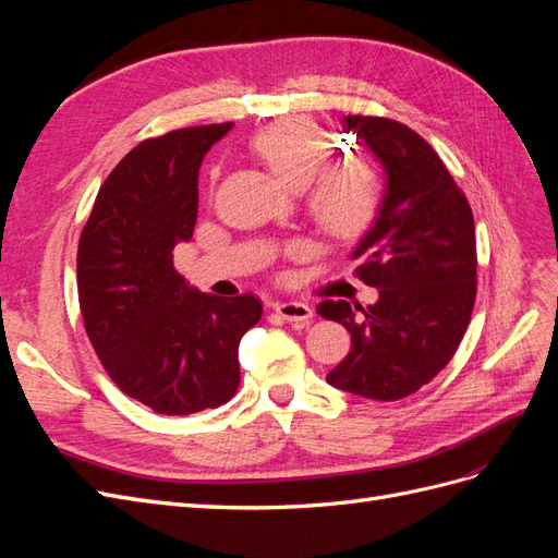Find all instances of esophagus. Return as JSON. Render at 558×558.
I'll return each instance as SVG.
<instances>
[{
    "label": "esophagus",
    "instance_id": "obj_1",
    "mask_svg": "<svg viewBox=\"0 0 558 558\" xmlns=\"http://www.w3.org/2000/svg\"><path fill=\"white\" fill-rule=\"evenodd\" d=\"M275 312L289 320V324H310L314 318V310L305 302H277Z\"/></svg>",
    "mask_w": 558,
    "mask_h": 558
}]
</instances>
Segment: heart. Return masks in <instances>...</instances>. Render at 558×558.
Returning a JSON list of instances; mask_svg holds the SVG:
<instances>
[{"instance_id":"heart-1","label":"heart","mask_w":558,"mask_h":558,"mask_svg":"<svg viewBox=\"0 0 558 558\" xmlns=\"http://www.w3.org/2000/svg\"><path fill=\"white\" fill-rule=\"evenodd\" d=\"M256 154L291 189H305L318 228L335 240H353L375 221L381 181L363 158L332 162L335 142L310 118H283L251 142Z\"/></svg>"}]
</instances>
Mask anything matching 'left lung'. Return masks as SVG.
Returning <instances> with one entry per match:
<instances>
[{
	"instance_id": "8db88e82",
	"label": "left lung",
	"mask_w": 558,
	"mask_h": 558,
	"mask_svg": "<svg viewBox=\"0 0 558 558\" xmlns=\"http://www.w3.org/2000/svg\"><path fill=\"white\" fill-rule=\"evenodd\" d=\"M347 132L373 150L386 189L351 258L379 289L375 305L324 300L318 314L351 332V351L326 381L369 400L416 393L451 361L477 295L475 221L433 146L391 118L347 116Z\"/></svg>"
}]
</instances>
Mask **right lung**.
<instances>
[{
    "label": "right lung",
    "instance_id": "1",
    "mask_svg": "<svg viewBox=\"0 0 558 558\" xmlns=\"http://www.w3.org/2000/svg\"><path fill=\"white\" fill-rule=\"evenodd\" d=\"M232 123L144 140L99 189L76 253L83 326L113 384L158 414L228 402L240 386V340L263 316L251 293L216 298L174 269L193 238L197 174Z\"/></svg>",
    "mask_w": 558,
    "mask_h": 558
}]
</instances>
